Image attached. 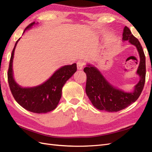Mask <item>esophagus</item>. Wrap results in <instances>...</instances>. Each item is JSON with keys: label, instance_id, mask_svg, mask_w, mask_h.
I'll use <instances>...</instances> for the list:
<instances>
[{"label": "esophagus", "instance_id": "1", "mask_svg": "<svg viewBox=\"0 0 152 152\" xmlns=\"http://www.w3.org/2000/svg\"><path fill=\"white\" fill-rule=\"evenodd\" d=\"M77 65L78 70H82V69L84 68V66L85 65V62L83 60H79L77 61Z\"/></svg>", "mask_w": 152, "mask_h": 152}]
</instances>
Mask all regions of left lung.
I'll list each match as a JSON object with an SVG mask.
<instances>
[{
    "label": "left lung",
    "instance_id": "obj_1",
    "mask_svg": "<svg viewBox=\"0 0 152 152\" xmlns=\"http://www.w3.org/2000/svg\"><path fill=\"white\" fill-rule=\"evenodd\" d=\"M122 36V40H128L135 45L139 53L140 62L137 74L140 80L135 86L133 93H125L110 84L96 67L87 65L84 69L87 76L86 92L92 104L99 110L108 112L120 111L135 102L143 89L146 76L144 51L140 41L132 34L127 26L124 27Z\"/></svg>",
    "mask_w": 152,
    "mask_h": 152
}]
</instances>
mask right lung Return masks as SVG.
Wrapping results in <instances>:
<instances>
[{"mask_svg": "<svg viewBox=\"0 0 152 152\" xmlns=\"http://www.w3.org/2000/svg\"><path fill=\"white\" fill-rule=\"evenodd\" d=\"M35 24V22L31 23L25 31ZM20 39L16 41L13 48L8 69L7 79L11 93L18 104L31 112L44 113L52 111L56 108L61 99L63 86L77 71V64L59 68L42 84L28 88L21 87L14 79L12 72L14 53Z\"/></svg>", "mask_w": 152, "mask_h": 152, "instance_id": "add662e5", "label": "right lung"}]
</instances>
